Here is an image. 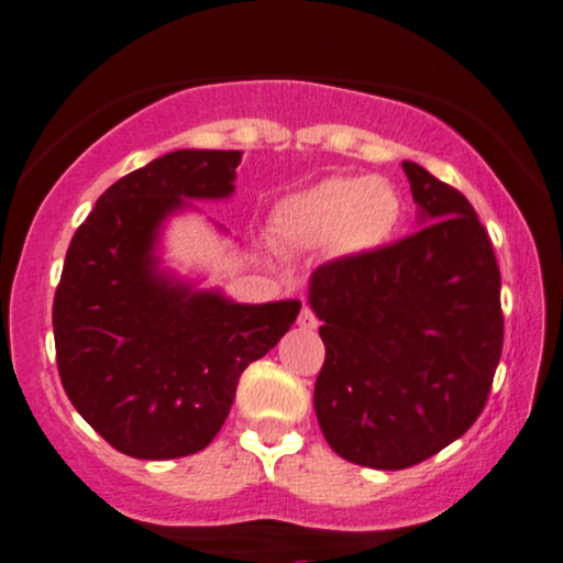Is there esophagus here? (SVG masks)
Masks as SVG:
<instances>
[{"instance_id": "esophagus-1", "label": "esophagus", "mask_w": 563, "mask_h": 563, "mask_svg": "<svg viewBox=\"0 0 563 563\" xmlns=\"http://www.w3.org/2000/svg\"><path fill=\"white\" fill-rule=\"evenodd\" d=\"M317 324L319 319L314 317V311L311 309H303L301 314H298V327H301V330H317Z\"/></svg>"}]
</instances>
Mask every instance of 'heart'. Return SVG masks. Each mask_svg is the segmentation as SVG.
<instances>
[{"label": "heart", "mask_w": 563, "mask_h": 563, "mask_svg": "<svg viewBox=\"0 0 563 563\" xmlns=\"http://www.w3.org/2000/svg\"><path fill=\"white\" fill-rule=\"evenodd\" d=\"M402 223V197L382 176H327L275 205L269 231L280 246L338 260H366L393 244Z\"/></svg>", "instance_id": "obj_1"}]
</instances>
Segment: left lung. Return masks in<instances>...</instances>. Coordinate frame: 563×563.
Wrapping results in <instances>:
<instances>
[{
	"mask_svg": "<svg viewBox=\"0 0 563 563\" xmlns=\"http://www.w3.org/2000/svg\"><path fill=\"white\" fill-rule=\"evenodd\" d=\"M421 231L309 277L327 355L314 410L327 444L402 471L460 439L501 358V275L465 195L402 161Z\"/></svg>",
	"mask_w": 563,
	"mask_h": 563,
	"instance_id": "left-lung-1",
	"label": "left lung"
}]
</instances>
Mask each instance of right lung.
Returning <instances> with one entry per match:
<instances>
[{
  "label": "right lung",
  "mask_w": 563,
  "mask_h": 563,
  "mask_svg": "<svg viewBox=\"0 0 563 563\" xmlns=\"http://www.w3.org/2000/svg\"><path fill=\"white\" fill-rule=\"evenodd\" d=\"M241 151H174L98 197L54 296L56 366L75 410L113 450L187 457L229 418L244 368L296 322L301 301L239 303L163 265L168 220L229 199ZM220 229V225H218Z\"/></svg>",
  "instance_id": "right-lung-1"
}]
</instances>
